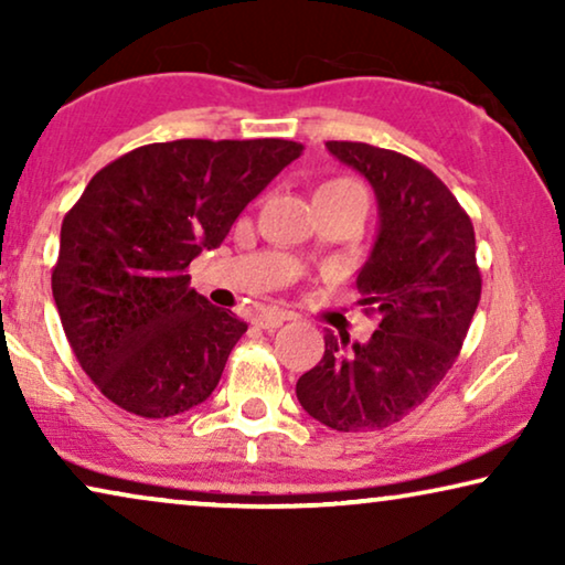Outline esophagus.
Returning a JSON list of instances; mask_svg holds the SVG:
<instances>
[{"label":"esophagus","instance_id":"esophagus-1","mask_svg":"<svg viewBox=\"0 0 565 565\" xmlns=\"http://www.w3.org/2000/svg\"><path fill=\"white\" fill-rule=\"evenodd\" d=\"M288 319H290V316L282 313V311H267V313H259L257 319H254V323H257L259 329L273 331V329H277V327H282V323L288 321Z\"/></svg>","mask_w":565,"mask_h":565}]
</instances>
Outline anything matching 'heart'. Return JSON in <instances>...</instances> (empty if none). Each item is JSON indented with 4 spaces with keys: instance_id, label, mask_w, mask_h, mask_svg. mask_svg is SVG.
Listing matches in <instances>:
<instances>
[{
    "instance_id": "1",
    "label": "heart",
    "mask_w": 565,
    "mask_h": 565,
    "mask_svg": "<svg viewBox=\"0 0 565 565\" xmlns=\"http://www.w3.org/2000/svg\"><path fill=\"white\" fill-rule=\"evenodd\" d=\"M321 190H337V192H354V195H362L365 198V190L360 188L358 182H352V180H334V182H327L323 184Z\"/></svg>"
}]
</instances>
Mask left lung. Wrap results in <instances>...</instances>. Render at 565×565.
I'll return each mask as SVG.
<instances>
[{
	"label": "left lung",
	"instance_id": "1",
	"mask_svg": "<svg viewBox=\"0 0 565 565\" xmlns=\"http://www.w3.org/2000/svg\"><path fill=\"white\" fill-rule=\"evenodd\" d=\"M327 149L373 184L381 221L358 290L381 323L365 344L327 331L323 358L298 377L296 396L331 429L373 431L414 412L458 358L481 300L476 234L419 161L354 141Z\"/></svg>",
	"mask_w": 565,
	"mask_h": 565
}]
</instances>
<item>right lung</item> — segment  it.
<instances>
[{"label": "right lung", "mask_w": 565, "mask_h": 565, "mask_svg": "<svg viewBox=\"0 0 565 565\" xmlns=\"http://www.w3.org/2000/svg\"><path fill=\"white\" fill-rule=\"evenodd\" d=\"M300 151L282 138H182L92 177L61 223L51 288L76 360L113 404L167 419L215 391L246 323L184 273Z\"/></svg>", "instance_id": "add662e5"}]
</instances>
